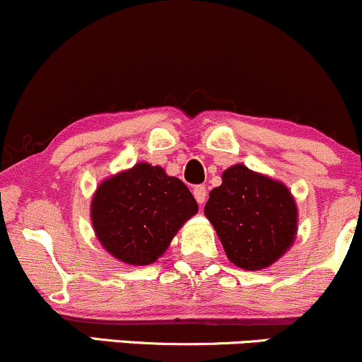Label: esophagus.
<instances>
[{
	"mask_svg": "<svg viewBox=\"0 0 362 362\" xmlns=\"http://www.w3.org/2000/svg\"><path fill=\"white\" fill-rule=\"evenodd\" d=\"M194 197H195V201L199 202V204H204L206 202V197H207V190H206V187L204 185H195L194 187Z\"/></svg>",
	"mask_w": 362,
	"mask_h": 362,
	"instance_id": "obj_1",
	"label": "esophagus"
}]
</instances>
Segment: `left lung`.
<instances>
[{"label":"left lung","mask_w":362,"mask_h":362,"mask_svg":"<svg viewBox=\"0 0 362 362\" xmlns=\"http://www.w3.org/2000/svg\"><path fill=\"white\" fill-rule=\"evenodd\" d=\"M211 190L204 214L226 257L245 271H260L289 250L298 233V206L282 182L238 163Z\"/></svg>","instance_id":"obj_1"}]
</instances>
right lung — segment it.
<instances>
[{"instance_id":"right-lung-1","label":"right lung","mask_w":362,"mask_h":362,"mask_svg":"<svg viewBox=\"0 0 362 362\" xmlns=\"http://www.w3.org/2000/svg\"><path fill=\"white\" fill-rule=\"evenodd\" d=\"M197 211L194 195L180 178L139 161L98 184L90 218L95 236L114 259L149 265L163 255Z\"/></svg>"}]
</instances>
